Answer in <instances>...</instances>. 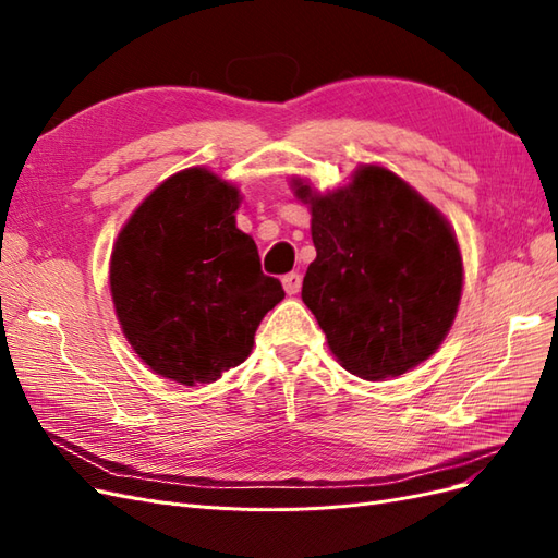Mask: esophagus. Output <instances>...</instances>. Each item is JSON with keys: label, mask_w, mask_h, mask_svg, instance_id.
Returning <instances> with one entry per match:
<instances>
[{"label": "esophagus", "mask_w": 558, "mask_h": 558, "mask_svg": "<svg viewBox=\"0 0 558 558\" xmlns=\"http://www.w3.org/2000/svg\"><path fill=\"white\" fill-rule=\"evenodd\" d=\"M281 283H283V291H286V293L295 295V293L302 289V277H300L298 272H289V275H283Z\"/></svg>", "instance_id": "esophagus-1"}]
</instances>
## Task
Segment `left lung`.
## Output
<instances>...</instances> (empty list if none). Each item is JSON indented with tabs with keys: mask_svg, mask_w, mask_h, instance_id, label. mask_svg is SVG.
Masks as SVG:
<instances>
[{
	"mask_svg": "<svg viewBox=\"0 0 558 558\" xmlns=\"http://www.w3.org/2000/svg\"><path fill=\"white\" fill-rule=\"evenodd\" d=\"M295 185L312 205L316 246L302 300L337 361L369 381L426 361L449 332L463 289L449 223L384 167H361L332 195Z\"/></svg>",
	"mask_w": 558,
	"mask_h": 558,
	"instance_id": "left-lung-1",
	"label": "left lung"
}]
</instances>
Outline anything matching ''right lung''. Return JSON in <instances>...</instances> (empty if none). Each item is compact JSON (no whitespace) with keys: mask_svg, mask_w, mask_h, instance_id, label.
Segmentation results:
<instances>
[{"mask_svg":"<svg viewBox=\"0 0 558 558\" xmlns=\"http://www.w3.org/2000/svg\"><path fill=\"white\" fill-rule=\"evenodd\" d=\"M238 207V189L193 167L142 202L111 253L128 342L154 373L185 386L244 363L263 316L283 300L256 242L234 226Z\"/></svg>","mask_w":558,"mask_h":558,"instance_id":"1","label":"right lung"}]
</instances>
